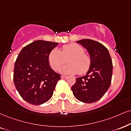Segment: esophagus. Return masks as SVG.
I'll use <instances>...</instances> for the list:
<instances>
[{
    "mask_svg": "<svg viewBox=\"0 0 131 131\" xmlns=\"http://www.w3.org/2000/svg\"><path fill=\"white\" fill-rule=\"evenodd\" d=\"M61 79H66V78H67V76H64V75H61Z\"/></svg>",
    "mask_w": 131,
    "mask_h": 131,
    "instance_id": "34e87169",
    "label": "esophagus"
}]
</instances>
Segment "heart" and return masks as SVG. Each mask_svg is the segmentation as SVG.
<instances>
[{"label":"heart","instance_id":"1","mask_svg":"<svg viewBox=\"0 0 131 131\" xmlns=\"http://www.w3.org/2000/svg\"><path fill=\"white\" fill-rule=\"evenodd\" d=\"M67 59V65L59 69V72L64 75L75 74L78 72L80 75L86 73L90 68L91 60L84 53L83 47L77 43L65 45L60 51L54 48L48 54V62L53 70L57 71Z\"/></svg>","mask_w":131,"mask_h":131}]
</instances>
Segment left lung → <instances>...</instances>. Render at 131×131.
Segmentation results:
<instances>
[{
  "mask_svg": "<svg viewBox=\"0 0 131 131\" xmlns=\"http://www.w3.org/2000/svg\"><path fill=\"white\" fill-rule=\"evenodd\" d=\"M90 57V68L86 75L76 78L72 87L75 97L81 102L92 103L103 97L110 87L112 76V61L109 51L101 43L93 40H80Z\"/></svg>",
  "mask_w": 131,
  "mask_h": 131,
  "instance_id": "left-lung-1",
  "label": "left lung"
}]
</instances>
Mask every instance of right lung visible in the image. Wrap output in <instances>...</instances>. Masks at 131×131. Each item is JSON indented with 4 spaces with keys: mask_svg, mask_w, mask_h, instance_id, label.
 Instances as JSON below:
<instances>
[{
    "mask_svg": "<svg viewBox=\"0 0 131 131\" xmlns=\"http://www.w3.org/2000/svg\"><path fill=\"white\" fill-rule=\"evenodd\" d=\"M58 42L38 40L24 47L14 64L13 80L16 89L30 104L40 105L52 96L61 75L51 68L48 54Z\"/></svg>",
    "mask_w": 131,
    "mask_h": 131,
    "instance_id": "1",
    "label": "right lung"
}]
</instances>
